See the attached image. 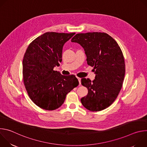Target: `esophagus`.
<instances>
[{
    "mask_svg": "<svg viewBox=\"0 0 147 147\" xmlns=\"http://www.w3.org/2000/svg\"><path fill=\"white\" fill-rule=\"evenodd\" d=\"M77 79H78V80L79 81V84H80V85L81 84V78H80V77H77Z\"/></svg>",
    "mask_w": 147,
    "mask_h": 147,
    "instance_id": "obj_1",
    "label": "esophagus"
}]
</instances>
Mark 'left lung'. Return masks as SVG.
<instances>
[{
  "label": "left lung",
  "instance_id": "obj_1",
  "mask_svg": "<svg viewBox=\"0 0 147 147\" xmlns=\"http://www.w3.org/2000/svg\"><path fill=\"white\" fill-rule=\"evenodd\" d=\"M79 44L85 51L87 64L94 67L95 79L82 78L81 84L88 94L81 99L87 109L98 112L107 108L117 97L125 75L122 51L116 41L104 32L76 34L71 40Z\"/></svg>",
  "mask_w": 147,
  "mask_h": 147
}]
</instances>
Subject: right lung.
I'll list each match as a JSON object with an SVG mask.
<instances>
[{"label": "right lung", "mask_w": 147, "mask_h": 147, "mask_svg": "<svg viewBox=\"0 0 147 147\" xmlns=\"http://www.w3.org/2000/svg\"><path fill=\"white\" fill-rule=\"evenodd\" d=\"M75 33L48 32L28 45L23 60V81L32 101L39 108L53 111L63 103L66 95L78 85L75 76L53 70L62 61L64 44Z\"/></svg>", "instance_id": "obj_1"}]
</instances>
